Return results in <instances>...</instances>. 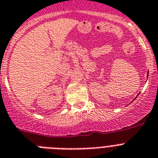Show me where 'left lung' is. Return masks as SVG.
<instances>
[{
  "mask_svg": "<svg viewBox=\"0 0 158 158\" xmlns=\"http://www.w3.org/2000/svg\"><path fill=\"white\" fill-rule=\"evenodd\" d=\"M147 77H148V75H147ZM136 98H137V97H136Z\"/></svg>",
  "mask_w": 158,
  "mask_h": 158,
  "instance_id": "obj_1",
  "label": "left lung"
}]
</instances>
